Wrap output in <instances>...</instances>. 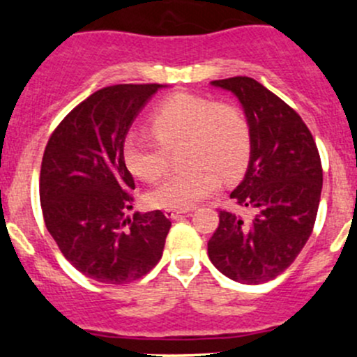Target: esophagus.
Returning a JSON list of instances; mask_svg holds the SVG:
<instances>
[{
    "instance_id": "obj_1",
    "label": "esophagus",
    "mask_w": 357,
    "mask_h": 357,
    "mask_svg": "<svg viewBox=\"0 0 357 357\" xmlns=\"http://www.w3.org/2000/svg\"><path fill=\"white\" fill-rule=\"evenodd\" d=\"M186 212H190V208H167V211H165V215H167L169 219H178V218H181L183 214H186Z\"/></svg>"
}]
</instances>
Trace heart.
<instances>
[{
    "instance_id": "obj_1",
    "label": "heart",
    "mask_w": 357,
    "mask_h": 357,
    "mask_svg": "<svg viewBox=\"0 0 357 357\" xmlns=\"http://www.w3.org/2000/svg\"><path fill=\"white\" fill-rule=\"evenodd\" d=\"M152 131L129 132L122 157L136 178L155 183L171 167V150L181 149L186 169L150 193L158 208H190L211 195L221 181H233L247 169L252 135L245 114L231 105L190 93L167 96L150 115Z\"/></svg>"
}]
</instances>
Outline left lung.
<instances>
[{"label": "left lung", "instance_id": "8db88e82", "mask_svg": "<svg viewBox=\"0 0 357 357\" xmlns=\"http://www.w3.org/2000/svg\"><path fill=\"white\" fill-rule=\"evenodd\" d=\"M212 84L240 100L250 124L247 174L229 199L254 215L219 211L208 259L228 278L259 285L290 268L311 236L321 197V158L301 115L261 82L236 75Z\"/></svg>", "mask_w": 357, "mask_h": 357}]
</instances>
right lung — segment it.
Returning a JSON list of instances; mask_svg holds the SVG:
<instances>
[{
  "label": "right lung",
  "instance_id": "right-lung-1",
  "mask_svg": "<svg viewBox=\"0 0 357 357\" xmlns=\"http://www.w3.org/2000/svg\"><path fill=\"white\" fill-rule=\"evenodd\" d=\"M162 84H115L74 107L43 153L39 199L60 252L95 282L124 285L160 261L171 221L162 211L132 208L135 179L122 143L132 121Z\"/></svg>",
  "mask_w": 357,
  "mask_h": 357
}]
</instances>
